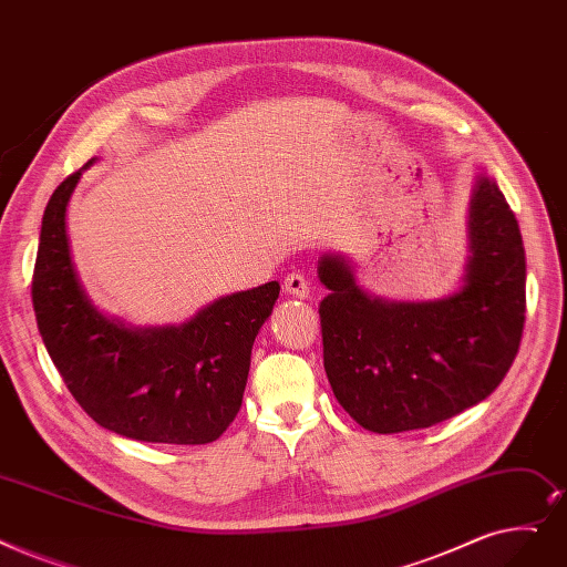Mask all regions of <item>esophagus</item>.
<instances>
[{
  "label": "esophagus",
  "instance_id": "obj_1",
  "mask_svg": "<svg viewBox=\"0 0 567 567\" xmlns=\"http://www.w3.org/2000/svg\"><path fill=\"white\" fill-rule=\"evenodd\" d=\"M282 289L287 293H291V297H299V299H308L310 297V282L301 274H289L285 278Z\"/></svg>",
  "mask_w": 567,
  "mask_h": 567
}]
</instances>
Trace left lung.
Masks as SVG:
<instances>
[{"label":"left lung","instance_id":"left-lung-1","mask_svg":"<svg viewBox=\"0 0 567 567\" xmlns=\"http://www.w3.org/2000/svg\"><path fill=\"white\" fill-rule=\"evenodd\" d=\"M467 248L461 289L422 303L371 297L342 255L319 259L329 289L319 303L324 371L365 431L429 429L491 396L507 375L526 319V252L494 178L477 176Z\"/></svg>","mask_w":567,"mask_h":567}]
</instances>
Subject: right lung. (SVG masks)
I'll list each match as a JSON object with an SVG mask.
<instances>
[{"mask_svg": "<svg viewBox=\"0 0 567 567\" xmlns=\"http://www.w3.org/2000/svg\"><path fill=\"white\" fill-rule=\"evenodd\" d=\"M90 159L45 206L32 303L66 389L92 420L132 440L206 445L240 410L250 354L280 285L236 291L181 327L132 329L90 301L66 236V206Z\"/></svg>", "mask_w": 567, "mask_h": 567, "instance_id": "obj_1", "label": "right lung"}]
</instances>
